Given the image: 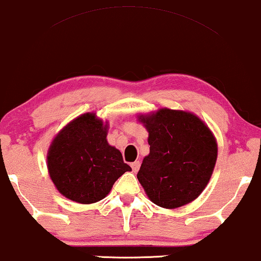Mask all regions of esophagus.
<instances>
[{
	"label": "esophagus",
	"instance_id": "esophagus-1",
	"mask_svg": "<svg viewBox=\"0 0 261 261\" xmlns=\"http://www.w3.org/2000/svg\"><path fill=\"white\" fill-rule=\"evenodd\" d=\"M140 166H141V163L140 161H135V163L131 164V169H133V171L135 173L137 172L138 170H140Z\"/></svg>",
	"mask_w": 261,
	"mask_h": 261
}]
</instances>
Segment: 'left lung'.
<instances>
[{
    "label": "left lung",
    "mask_w": 261,
    "mask_h": 261,
    "mask_svg": "<svg viewBox=\"0 0 261 261\" xmlns=\"http://www.w3.org/2000/svg\"><path fill=\"white\" fill-rule=\"evenodd\" d=\"M138 119L149 134L150 148L137 178L151 202L172 210L195 200L208 184L218 155L208 126L193 113L169 108Z\"/></svg>",
    "instance_id": "1"
}]
</instances>
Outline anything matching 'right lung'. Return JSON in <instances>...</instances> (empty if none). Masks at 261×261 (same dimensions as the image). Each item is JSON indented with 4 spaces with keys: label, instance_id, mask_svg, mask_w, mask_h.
Masks as SVG:
<instances>
[{
    "label": "right lung",
    "instance_id": "add662e5",
    "mask_svg": "<svg viewBox=\"0 0 261 261\" xmlns=\"http://www.w3.org/2000/svg\"><path fill=\"white\" fill-rule=\"evenodd\" d=\"M107 124L95 113L79 115L57 135L48 150L53 183L67 199L94 203L107 196L115 180L131 167L108 144Z\"/></svg>",
    "mask_w": 261,
    "mask_h": 261
}]
</instances>
